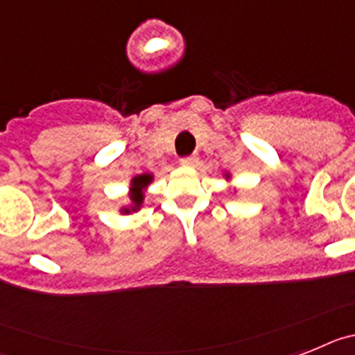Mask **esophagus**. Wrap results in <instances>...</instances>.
I'll return each mask as SVG.
<instances>
[{
  "label": "esophagus",
  "mask_w": 355,
  "mask_h": 355,
  "mask_svg": "<svg viewBox=\"0 0 355 355\" xmlns=\"http://www.w3.org/2000/svg\"><path fill=\"white\" fill-rule=\"evenodd\" d=\"M180 164L184 166V168H195V166L198 164V159H196V157H186V159L180 160Z\"/></svg>",
  "instance_id": "1"
}]
</instances>
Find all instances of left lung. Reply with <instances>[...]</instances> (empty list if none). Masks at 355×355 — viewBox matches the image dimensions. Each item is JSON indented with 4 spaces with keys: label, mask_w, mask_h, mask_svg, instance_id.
Listing matches in <instances>:
<instances>
[{
    "label": "left lung",
    "mask_w": 355,
    "mask_h": 355,
    "mask_svg": "<svg viewBox=\"0 0 355 355\" xmlns=\"http://www.w3.org/2000/svg\"><path fill=\"white\" fill-rule=\"evenodd\" d=\"M223 178H225V180H227V182L232 180V175H230V171H225ZM236 193H237V187H232V195H236Z\"/></svg>",
    "instance_id": "1"
}]
</instances>
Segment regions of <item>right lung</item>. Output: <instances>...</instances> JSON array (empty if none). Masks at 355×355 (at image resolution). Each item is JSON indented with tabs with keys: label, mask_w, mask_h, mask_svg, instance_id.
I'll list each match as a JSON object with an SVG mask.
<instances>
[{
	"label": "right lung",
	"mask_w": 355,
	"mask_h": 355,
	"mask_svg": "<svg viewBox=\"0 0 355 355\" xmlns=\"http://www.w3.org/2000/svg\"><path fill=\"white\" fill-rule=\"evenodd\" d=\"M155 175L153 173H141L135 175L128 182V203L119 207L121 214H132V212H137L143 209L144 198H146V189L150 187V184L153 182Z\"/></svg>",
	"instance_id": "right-lung-1"
}]
</instances>
